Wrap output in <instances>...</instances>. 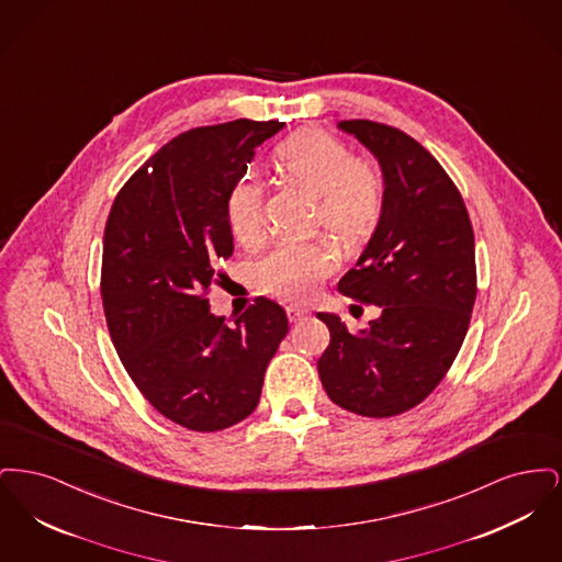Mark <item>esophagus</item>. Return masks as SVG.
Wrapping results in <instances>:
<instances>
[{
    "label": "esophagus",
    "instance_id": "obj_1",
    "mask_svg": "<svg viewBox=\"0 0 562 562\" xmlns=\"http://www.w3.org/2000/svg\"><path fill=\"white\" fill-rule=\"evenodd\" d=\"M307 314H310V310L303 307V305H289L286 307V316L291 322H301L303 318H307Z\"/></svg>",
    "mask_w": 562,
    "mask_h": 562
}]
</instances>
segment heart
I'll return each instance as SVG.
<instances>
[{
	"label": "heart",
	"instance_id": "b5f03b06",
	"mask_svg": "<svg viewBox=\"0 0 562 562\" xmlns=\"http://www.w3.org/2000/svg\"><path fill=\"white\" fill-rule=\"evenodd\" d=\"M276 158L296 186L316 193L314 223L344 246L367 240L379 225L385 202L383 175L356 158L348 145L324 131H303L280 143ZM225 216L236 240L252 246L266 236V188L246 170L229 186ZM339 266L337 248L324 238L276 244L255 268L259 291L278 299L305 301Z\"/></svg>",
	"mask_w": 562,
	"mask_h": 562
}]
</instances>
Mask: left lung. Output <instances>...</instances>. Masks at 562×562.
I'll use <instances>...</instances> for the list:
<instances>
[{
	"label": "left lung",
	"mask_w": 562,
	"mask_h": 562,
	"mask_svg": "<svg viewBox=\"0 0 562 562\" xmlns=\"http://www.w3.org/2000/svg\"><path fill=\"white\" fill-rule=\"evenodd\" d=\"M379 160L385 202L373 238L339 280L381 316L351 335L318 314L330 344L318 360L328 398L362 417H394L426 401L451 369L476 301L474 229L459 189L413 136L371 120H344Z\"/></svg>",
	"instance_id": "obj_1"
}]
</instances>
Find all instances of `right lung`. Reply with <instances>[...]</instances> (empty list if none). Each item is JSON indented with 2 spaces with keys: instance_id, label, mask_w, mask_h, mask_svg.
<instances>
[{
  "instance_id": "1",
  "label": "right lung",
  "mask_w": 562,
  "mask_h": 562,
  "mask_svg": "<svg viewBox=\"0 0 562 562\" xmlns=\"http://www.w3.org/2000/svg\"><path fill=\"white\" fill-rule=\"evenodd\" d=\"M284 122L236 120L166 143L113 200L101 296L109 335L134 385L166 419L218 431L259 404L286 312L257 296L227 322L211 314L218 263L234 252L229 186Z\"/></svg>"
}]
</instances>
